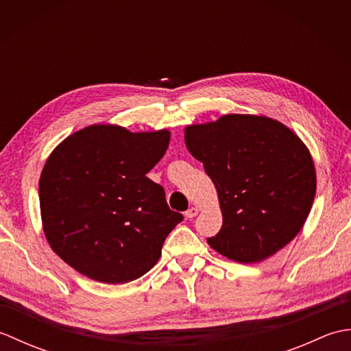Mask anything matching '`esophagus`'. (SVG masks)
I'll return each mask as SVG.
<instances>
[{
	"mask_svg": "<svg viewBox=\"0 0 351 351\" xmlns=\"http://www.w3.org/2000/svg\"><path fill=\"white\" fill-rule=\"evenodd\" d=\"M199 214V210L196 206H191V208H189L187 211H185V217L187 219H193V217H196V215Z\"/></svg>",
	"mask_w": 351,
	"mask_h": 351,
	"instance_id": "34e87169",
	"label": "esophagus"
}]
</instances>
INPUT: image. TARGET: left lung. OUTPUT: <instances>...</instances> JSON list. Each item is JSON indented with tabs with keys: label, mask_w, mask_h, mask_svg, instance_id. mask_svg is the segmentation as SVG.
Returning a JSON list of instances; mask_svg holds the SVG:
<instances>
[{
	"label": "left lung",
	"mask_w": 351,
	"mask_h": 351,
	"mask_svg": "<svg viewBox=\"0 0 351 351\" xmlns=\"http://www.w3.org/2000/svg\"><path fill=\"white\" fill-rule=\"evenodd\" d=\"M184 134L217 190L223 225L206 240L215 252L255 264L294 240L317 190L314 160L295 132L267 116L225 114Z\"/></svg>",
	"instance_id": "obj_1"
}]
</instances>
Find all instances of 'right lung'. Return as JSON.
Listing matches in <instances>:
<instances>
[{
    "instance_id": "obj_1",
    "label": "right lung",
    "mask_w": 351,
    "mask_h": 351,
    "mask_svg": "<svg viewBox=\"0 0 351 351\" xmlns=\"http://www.w3.org/2000/svg\"><path fill=\"white\" fill-rule=\"evenodd\" d=\"M169 141V130L95 123L51 152L39 181L42 228L73 270L116 285L158 263L164 240L182 221L161 185L146 176Z\"/></svg>"
}]
</instances>
